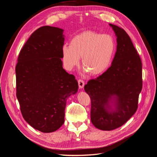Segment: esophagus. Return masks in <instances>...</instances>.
<instances>
[{
    "label": "esophagus",
    "instance_id": "esophagus-1",
    "mask_svg": "<svg viewBox=\"0 0 157 157\" xmlns=\"http://www.w3.org/2000/svg\"><path fill=\"white\" fill-rule=\"evenodd\" d=\"M78 86L80 89H82L84 86V82L82 79H79L78 80Z\"/></svg>",
    "mask_w": 157,
    "mask_h": 157
}]
</instances>
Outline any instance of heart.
<instances>
[{"label":"heart","instance_id":"heart-1","mask_svg":"<svg viewBox=\"0 0 157 157\" xmlns=\"http://www.w3.org/2000/svg\"><path fill=\"white\" fill-rule=\"evenodd\" d=\"M116 49L113 37L92 31L82 32L75 36L70 45L62 48V58L65 67L72 70L80 62L84 71L92 76L101 75L109 68Z\"/></svg>","mask_w":157,"mask_h":157}]
</instances>
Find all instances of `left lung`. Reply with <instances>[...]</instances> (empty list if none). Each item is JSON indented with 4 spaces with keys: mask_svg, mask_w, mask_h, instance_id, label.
Listing matches in <instances>:
<instances>
[{
    "mask_svg": "<svg viewBox=\"0 0 157 157\" xmlns=\"http://www.w3.org/2000/svg\"><path fill=\"white\" fill-rule=\"evenodd\" d=\"M109 25L115 33L117 42L111 66L84 86L91 99V122L96 128L105 131L121 127L134 115L142 89L139 54L124 29Z\"/></svg>",
    "mask_w": 157,
    "mask_h": 157,
    "instance_id": "obj_1",
    "label": "left lung"
}]
</instances>
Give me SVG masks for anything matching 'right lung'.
<instances>
[{
	"mask_svg": "<svg viewBox=\"0 0 157 157\" xmlns=\"http://www.w3.org/2000/svg\"><path fill=\"white\" fill-rule=\"evenodd\" d=\"M63 29L44 26L20 51L16 67V96L25 121L35 129L53 132L63 125L67 98L78 88L63 68Z\"/></svg>",
	"mask_w": 157,
	"mask_h": 157,
	"instance_id": "1",
	"label": "right lung"
}]
</instances>
